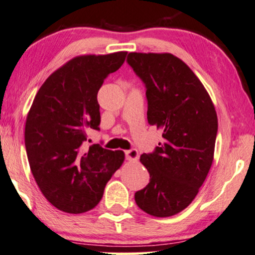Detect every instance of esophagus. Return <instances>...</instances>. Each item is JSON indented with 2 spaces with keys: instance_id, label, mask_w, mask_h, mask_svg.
Returning <instances> with one entry per match:
<instances>
[{
  "instance_id": "1",
  "label": "esophagus",
  "mask_w": 255,
  "mask_h": 255,
  "mask_svg": "<svg viewBox=\"0 0 255 255\" xmlns=\"http://www.w3.org/2000/svg\"><path fill=\"white\" fill-rule=\"evenodd\" d=\"M125 153H126V158L128 160H137L138 159V152L136 149L127 150V151H125Z\"/></svg>"
}]
</instances>
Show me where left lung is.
Returning <instances> with one entry per match:
<instances>
[{"mask_svg":"<svg viewBox=\"0 0 255 255\" xmlns=\"http://www.w3.org/2000/svg\"><path fill=\"white\" fill-rule=\"evenodd\" d=\"M127 63L145 85L148 123L163 130V143L141 155L150 181L135 193L146 214L168 217L189 206L214 159L217 114L187 64L170 53H129Z\"/></svg>","mask_w":255,"mask_h":255,"instance_id":"8db88e82","label":"left lung"}]
</instances>
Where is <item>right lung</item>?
Segmentation results:
<instances>
[{"instance_id":"right-lung-1","label":"right lung","mask_w":255,"mask_h":255,"mask_svg":"<svg viewBox=\"0 0 255 255\" xmlns=\"http://www.w3.org/2000/svg\"><path fill=\"white\" fill-rule=\"evenodd\" d=\"M127 52L74 57L39 89L25 124V148L32 174L46 199L59 210L81 214L95 208L114 172L124 163L121 150L92 144L89 129L99 130L97 93L110 74L123 66Z\"/></svg>"}]
</instances>
